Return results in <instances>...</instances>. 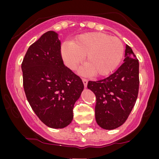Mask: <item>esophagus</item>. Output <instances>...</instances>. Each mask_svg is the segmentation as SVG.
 <instances>
[{
    "label": "esophagus",
    "mask_w": 159,
    "mask_h": 159,
    "mask_svg": "<svg viewBox=\"0 0 159 159\" xmlns=\"http://www.w3.org/2000/svg\"><path fill=\"white\" fill-rule=\"evenodd\" d=\"M82 81H83V84H84V87H87V79H85V78H83V79H82Z\"/></svg>",
    "instance_id": "1"
}]
</instances>
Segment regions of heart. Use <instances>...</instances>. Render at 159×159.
Wrapping results in <instances>:
<instances>
[{"instance_id": "obj_1", "label": "heart", "mask_w": 159, "mask_h": 159, "mask_svg": "<svg viewBox=\"0 0 159 159\" xmlns=\"http://www.w3.org/2000/svg\"><path fill=\"white\" fill-rule=\"evenodd\" d=\"M61 54L65 65L74 70L84 61L86 64L81 72L86 75L105 76L119 66L124 54L120 39L103 33H87L77 36L72 43L61 45Z\"/></svg>"}]
</instances>
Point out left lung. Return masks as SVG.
Listing matches in <instances>:
<instances>
[{
    "label": "left lung",
    "instance_id": "1",
    "mask_svg": "<svg viewBox=\"0 0 159 159\" xmlns=\"http://www.w3.org/2000/svg\"><path fill=\"white\" fill-rule=\"evenodd\" d=\"M87 88L96 98L95 116L100 127L112 130L129 117L135 105L139 90V62L126 45L124 63L105 79L89 81Z\"/></svg>",
    "mask_w": 159,
    "mask_h": 159
}]
</instances>
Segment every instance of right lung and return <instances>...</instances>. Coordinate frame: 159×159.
I'll use <instances>...</instances> for the list:
<instances>
[{
	"mask_svg": "<svg viewBox=\"0 0 159 159\" xmlns=\"http://www.w3.org/2000/svg\"><path fill=\"white\" fill-rule=\"evenodd\" d=\"M61 48L58 34L50 30L29 47L21 63L27 101L52 129L71 123L74 105L84 90L81 78L63 64Z\"/></svg>",
	"mask_w": 159,
	"mask_h": 159,
	"instance_id": "right-lung-1",
	"label": "right lung"
}]
</instances>
